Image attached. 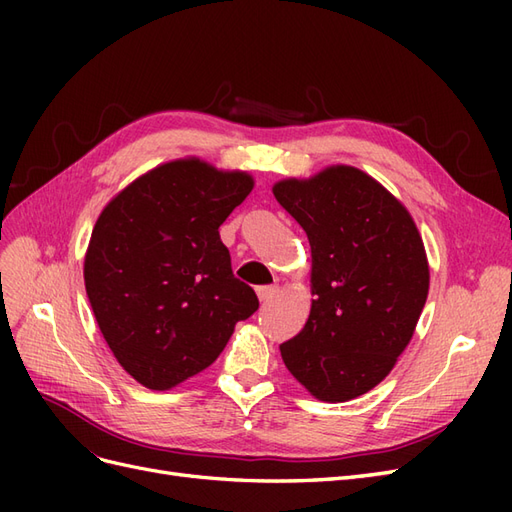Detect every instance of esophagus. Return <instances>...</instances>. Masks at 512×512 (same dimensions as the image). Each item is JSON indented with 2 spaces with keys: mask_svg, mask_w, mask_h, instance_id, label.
Returning a JSON list of instances; mask_svg holds the SVG:
<instances>
[{
  "mask_svg": "<svg viewBox=\"0 0 512 512\" xmlns=\"http://www.w3.org/2000/svg\"><path fill=\"white\" fill-rule=\"evenodd\" d=\"M256 294H258L260 303H267V301H271L275 297L277 288L275 286H260V288H256Z\"/></svg>",
  "mask_w": 512,
  "mask_h": 512,
  "instance_id": "esophagus-1",
  "label": "esophagus"
}]
</instances>
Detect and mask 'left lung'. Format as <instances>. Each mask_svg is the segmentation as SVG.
Here are the masks:
<instances>
[{
  "instance_id": "obj_1",
  "label": "left lung",
  "mask_w": 512,
  "mask_h": 512,
  "mask_svg": "<svg viewBox=\"0 0 512 512\" xmlns=\"http://www.w3.org/2000/svg\"><path fill=\"white\" fill-rule=\"evenodd\" d=\"M273 194L312 247V309L280 346L290 374L339 404L380 384L406 350L427 301L429 265L408 209L354 166L284 179Z\"/></svg>"
}]
</instances>
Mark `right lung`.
<instances>
[{
    "instance_id": "1",
    "label": "right lung",
    "mask_w": 512,
    "mask_h": 512,
    "mask_svg": "<svg viewBox=\"0 0 512 512\" xmlns=\"http://www.w3.org/2000/svg\"><path fill=\"white\" fill-rule=\"evenodd\" d=\"M252 188L243 170L185 158L151 168L102 209L85 290L108 348L147 389L168 391L207 369L258 309L220 239Z\"/></svg>"
}]
</instances>
